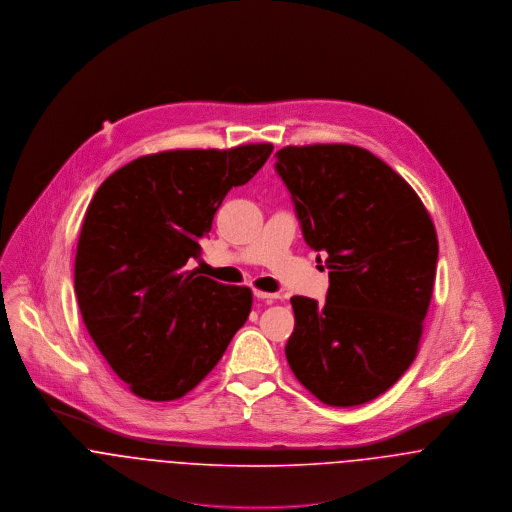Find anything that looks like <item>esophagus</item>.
Masks as SVG:
<instances>
[{
	"mask_svg": "<svg viewBox=\"0 0 512 512\" xmlns=\"http://www.w3.org/2000/svg\"><path fill=\"white\" fill-rule=\"evenodd\" d=\"M253 294H255V298H259V300H263V302H267V304H271V302L277 300V294H269V292H263V290H255Z\"/></svg>",
	"mask_w": 512,
	"mask_h": 512,
	"instance_id": "34e87169",
	"label": "esophagus"
}]
</instances>
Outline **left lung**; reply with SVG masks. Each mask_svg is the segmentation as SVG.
<instances>
[{
  "label": "left lung",
  "mask_w": 512,
  "mask_h": 512,
  "mask_svg": "<svg viewBox=\"0 0 512 512\" xmlns=\"http://www.w3.org/2000/svg\"><path fill=\"white\" fill-rule=\"evenodd\" d=\"M275 157L302 237L326 257L330 277L324 304L290 298L288 365L326 404L369 402L416 357L436 279V229L410 184L361 147H284Z\"/></svg>",
  "instance_id": "obj_1"
}]
</instances>
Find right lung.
Returning a JSON list of instances; mask_svg holds the SVG:
<instances>
[{"label":"right lung","mask_w":512,"mask_h":512,"mask_svg":"<svg viewBox=\"0 0 512 512\" xmlns=\"http://www.w3.org/2000/svg\"><path fill=\"white\" fill-rule=\"evenodd\" d=\"M271 143L141 157L94 194L76 249L82 320L137 397L174 400L222 359L251 312V290L188 271L233 186L267 163Z\"/></svg>","instance_id":"add662e5"}]
</instances>
